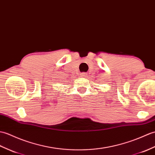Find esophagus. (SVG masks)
<instances>
[{
  "instance_id": "34e87169",
  "label": "esophagus",
  "mask_w": 155,
  "mask_h": 155,
  "mask_svg": "<svg viewBox=\"0 0 155 155\" xmlns=\"http://www.w3.org/2000/svg\"><path fill=\"white\" fill-rule=\"evenodd\" d=\"M81 77H86V74L85 73H81Z\"/></svg>"
}]
</instances>
